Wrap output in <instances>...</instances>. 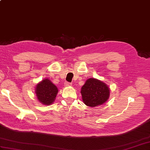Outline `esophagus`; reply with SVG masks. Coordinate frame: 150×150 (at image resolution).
<instances>
[{
    "mask_svg": "<svg viewBox=\"0 0 150 150\" xmlns=\"http://www.w3.org/2000/svg\"><path fill=\"white\" fill-rule=\"evenodd\" d=\"M65 86H69L71 85V83H70V82H66L65 83Z\"/></svg>",
    "mask_w": 150,
    "mask_h": 150,
    "instance_id": "34e87169",
    "label": "esophagus"
}]
</instances>
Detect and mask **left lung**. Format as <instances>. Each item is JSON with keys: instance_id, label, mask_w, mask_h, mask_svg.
I'll return each instance as SVG.
<instances>
[{"instance_id": "1", "label": "left lung", "mask_w": 150, "mask_h": 150, "mask_svg": "<svg viewBox=\"0 0 150 150\" xmlns=\"http://www.w3.org/2000/svg\"><path fill=\"white\" fill-rule=\"evenodd\" d=\"M110 92L106 84L94 78L88 79L81 91L84 103L92 108L106 103L110 97Z\"/></svg>"}]
</instances>
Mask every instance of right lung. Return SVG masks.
Here are the masks:
<instances>
[{"label": "right lung", "mask_w": 150, "mask_h": 150, "mask_svg": "<svg viewBox=\"0 0 150 150\" xmlns=\"http://www.w3.org/2000/svg\"><path fill=\"white\" fill-rule=\"evenodd\" d=\"M58 91V88L48 79H45L40 82L35 88L38 100L40 103L47 106L53 104Z\"/></svg>", "instance_id": "1"}]
</instances>
